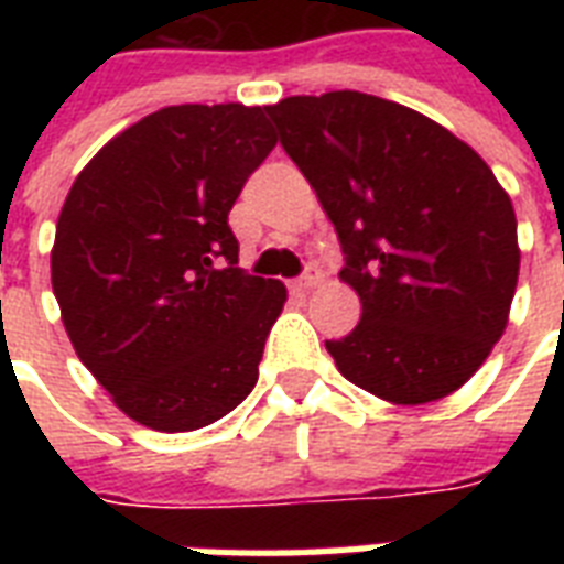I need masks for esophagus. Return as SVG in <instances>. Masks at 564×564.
<instances>
[{"label": "esophagus", "mask_w": 564, "mask_h": 564, "mask_svg": "<svg viewBox=\"0 0 564 564\" xmlns=\"http://www.w3.org/2000/svg\"><path fill=\"white\" fill-rule=\"evenodd\" d=\"M318 278H322V274H318L316 265H307V272L301 274L299 281H295V290H301V292L313 290V286H316V283H318Z\"/></svg>", "instance_id": "1"}]
</instances>
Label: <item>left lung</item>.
<instances>
[{"label": "left lung", "mask_w": 564, "mask_h": 564, "mask_svg": "<svg viewBox=\"0 0 564 564\" xmlns=\"http://www.w3.org/2000/svg\"><path fill=\"white\" fill-rule=\"evenodd\" d=\"M265 113L316 189L360 295L325 343L354 386L419 406L468 383L509 322L518 221L489 163L419 110L360 90L290 96Z\"/></svg>", "instance_id": "obj_1"}]
</instances>
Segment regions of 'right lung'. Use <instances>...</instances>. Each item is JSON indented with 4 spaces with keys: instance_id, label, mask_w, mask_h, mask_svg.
Masks as SVG:
<instances>
[{
    "instance_id": "add662e5",
    "label": "right lung",
    "mask_w": 564,
    "mask_h": 564,
    "mask_svg": "<svg viewBox=\"0 0 564 564\" xmlns=\"http://www.w3.org/2000/svg\"><path fill=\"white\" fill-rule=\"evenodd\" d=\"M274 143L265 108H161L101 145L66 195L52 246L61 318L137 424L207 427L254 389L286 286L237 269L228 213Z\"/></svg>"
}]
</instances>
